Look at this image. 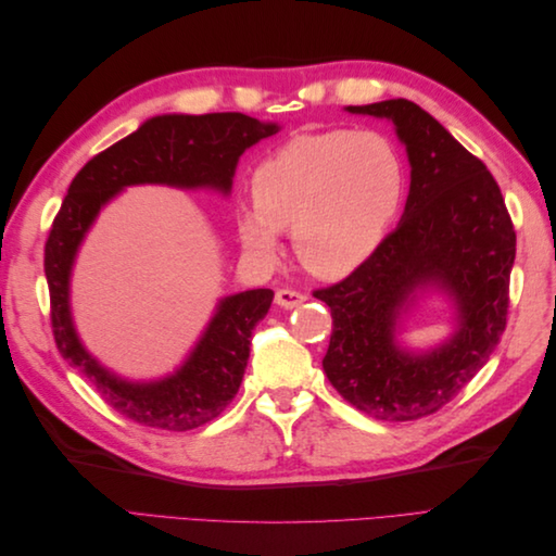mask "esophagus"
I'll use <instances>...</instances> for the list:
<instances>
[{
    "label": "esophagus",
    "instance_id": "obj_1",
    "mask_svg": "<svg viewBox=\"0 0 556 556\" xmlns=\"http://www.w3.org/2000/svg\"><path fill=\"white\" fill-rule=\"evenodd\" d=\"M306 299H308L306 294H301V292H296V290H278V292H276V304H278L280 308H288V311L301 306Z\"/></svg>",
    "mask_w": 556,
    "mask_h": 556
}]
</instances>
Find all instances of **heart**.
Instances as JSON below:
<instances>
[{"label": "heart", "instance_id": "heart-1", "mask_svg": "<svg viewBox=\"0 0 556 556\" xmlns=\"http://www.w3.org/2000/svg\"><path fill=\"white\" fill-rule=\"evenodd\" d=\"M252 208L237 213L241 243L271 257L292 231L311 274L339 278L382 241L403 197V164L378 131L301 134L266 157L250 182Z\"/></svg>", "mask_w": 556, "mask_h": 556}]
</instances>
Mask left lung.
<instances>
[{"instance_id": "left-lung-1", "label": "left lung", "mask_w": 556, "mask_h": 556, "mask_svg": "<svg viewBox=\"0 0 556 556\" xmlns=\"http://www.w3.org/2000/svg\"><path fill=\"white\" fill-rule=\"evenodd\" d=\"M387 117L406 143L410 194L399 227L341 282L315 290L333 329L323 368L357 410L384 422L439 413L490 359L506 329L515 227L490 169L408 99L348 106ZM458 304L460 329L427 356L393 343L395 319L417 289Z\"/></svg>"}]
</instances>
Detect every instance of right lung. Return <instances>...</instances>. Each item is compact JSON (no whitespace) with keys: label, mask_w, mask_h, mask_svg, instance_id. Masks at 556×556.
<instances>
[{"label":"right lung","mask_w":556,"mask_h":556,"mask_svg":"<svg viewBox=\"0 0 556 556\" xmlns=\"http://www.w3.org/2000/svg\"><path fill=\"white\" fill-rule=\"evenodd\" d=\"M276 131L278 125L243 113L157 115L94 155L72 180L46 241L50 325L60 355L78 366L109 406L127 419L164 431H190L220 415L239 392L252 329L271 308L274 292L248 290L223 299L192 355L174 376L129 382L88 355L72 323L70 276L83 237L99 208L127 185L164 182L227 194L245 148Z\"/></svg>","instance_id":"1"}]
</instances>
